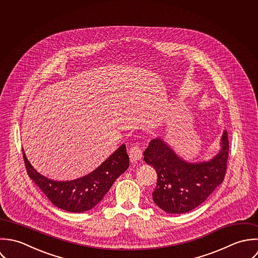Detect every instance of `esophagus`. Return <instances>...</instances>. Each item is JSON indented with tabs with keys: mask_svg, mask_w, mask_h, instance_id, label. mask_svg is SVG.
I'll return each instance as SVG.
<instances>
[{
	"mask_svg": "<svg viewBox=\"0 0 258 258\" xmlns=\"http://www.w3.org/2000/svg\"><path fill=\"white\" fill-rule=\"evenodd\" d=\"M143 157V151L141 150L140 147L135 146L131 149L130 151V158L132 161H138L141 160Z\"/></svg>",
	"mask_w": 258,
	"mask_h": 258,
	"instance_id": "34e87169",
	"label": "esophagus"
}]
</instances>
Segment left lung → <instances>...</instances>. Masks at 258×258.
Wrapping results in <instances>:
<instances>
[{
    "mask_svg": "<svg viewBox=\"0 0 258 258\" xmlns=\"http://www.w3.org/2000/svg\"><path fill=\"white\" fill-rule=\"evenodd\" d=\"M228 150L226 130L220 139L219 152L208 160L198 162L181 158L161 138L152 140L144 159L157 173L153 192L155 205L173 214L185 213L201 206L223 181Z\"/></svg>",
    "mask_w": 258,
    "mask_h": 258,
    "instance_id": "obj_1",
    "label": "left lung"
}]
</instances>
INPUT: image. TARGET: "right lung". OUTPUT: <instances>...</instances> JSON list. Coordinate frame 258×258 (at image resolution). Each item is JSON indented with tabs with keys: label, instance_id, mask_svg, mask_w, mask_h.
Listing matches in <instances>:
<instances>
[{
	"label": "right lung",
	"instance_id": "right-lung-1",
	"mask_svg": "<svg viewBox=\"0 0 258 258\" xmlns=\"http://www.w3.org/2000/svg\"><path fill=\"white\" fill-rule=\"evenodd\" d=\"M24 160L29 176L41 188L53 206L70 212H84L97 206L114 180L130 165L125 145H121L92 172L73 180H53L41 174L28 160Z\"/></svg>",
	"mask_w": 258,
	"mask_h": 258
}]
</instances>
